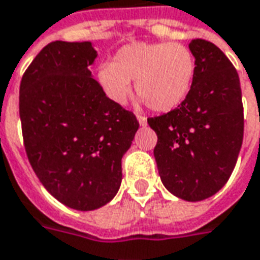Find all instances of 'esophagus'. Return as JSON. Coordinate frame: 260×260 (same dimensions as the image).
Segmentation results:
<instances>
[{
    "label": "esophagus",
    "mask_w": 260,
    "mask_h": 260,
    "mask_svg": "<svg viewBox=\"0 0 260 260\" xmlns=\"http://www.w3.org/2000/svg\"><path fill=\"white\" fill-rule=\"evenodd\" d=\"M136 118H138L139 124L142 125V126H145V125L148 124V121H146V117H143V115H141V114H138V115H136Z\"/></svg>",
    "instance_id": "esophagus-1"
}]
</instances>
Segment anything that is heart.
Masks as SVG:
<instances>
[{"label":"heart","instance_id":"obj_1","mask_svg":"<svg viewBox=\"0 0 260 260\" xmlns=\"http://www.w3.org/2000/svg\"><path fill=\"white\" fill-rule=\"evenodd\" d=\"M196 57L179 42H132L118 50L112 63L100 64L97 79L107 97L125 104L136 92L150 110L170 111L180 105L191 90Z\"/></svg>","mask_w":260,"mask_h":260}]
</instances>
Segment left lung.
<instances>
[{"label": "left lung", "mask_w": 260, "mask_h": 260, "mask_svg": "<svg viewBox=\"0 0 260 260\" xmlns=\"http://www.w3.org/2000/svg\"><path fill=\"white\" fill-rule=\"evenodd\" d=\"M196 57L191 90L177 108L148 118L157 135L153 155L161 183L187 201L208 199L235 168L244 139V105L237 69L204 39L188 45Z\"/></svg>", "instance_id": "obj_1"}]
</instances>
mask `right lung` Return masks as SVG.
<instances>
[{
	"instance_id": "right-lung-1",
	"label": "right lung",
	"mask_w": 260,
	"mask_h": 260,
	"mask_svg": "<svg viewBox=\"0 0 260 260\" xmlns=\"http://www.w3.org/2000/svg\"><path fill=\"white\" fill-rule=\"evenodd\" d=\"M95 57L91 42H50L19 87L29 163L54 199L80 211L114 199L121 159L139 128L135 114L108 99L91 77Z\"/></svg>"
}]
</instances>
